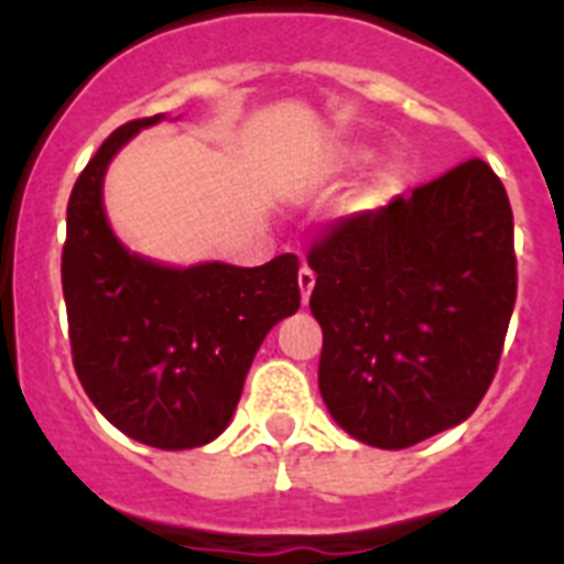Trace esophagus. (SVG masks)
<instances>
[{
  "label": "esophagus",
  "mask_w": 564,
  "mask_h": 564,
  "mask_svg": "<svg viewBox=\"0 0 564 564\" xmlns=\"http://www.w3.org/2000/svg\"><path fill=\"white\" fill-rule=\"evenodd\" d=\"M313 286H316V274H313V269H307V265H301V272H299V290H301V301H304V304L311 301Z\"/></svg>",
  "instance_id": "1"
}]
</instances>
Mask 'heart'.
<instances>
[{
	"label": "heart",
	"instance_id": "b5f03b06",
	"mask_svg": "<svg viewBox=\"0 0 564 564\" xmlns=\"http://www.w3.org/2000/svg\"><path fill=\"white\" fill-rule=\"evenodd\" d=\"M372 159H376V150L367 148V144H351V148H343L334 153V159H330V171H334V174H355V171H360L364 165H369ZM405 180L408 165L402 159H390V162H384V165L376 171V177L369 180L367 204H387L390 197H397L399 192H402Z\"/></svg>",
	"mask_w": 564,
	"mask_h": 564
}]
</instances>
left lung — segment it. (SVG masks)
<instances>
[{
	"instance_id": "1",
	"label": "left lung",
	"mask_w": 564,
	"mask_h": 564,
	"mask_svg": "<svg viewBox=\"0 0 564 564\" xmlns=\"http://www.w3.org/2000/svg\"><path fill=\"white\" fill-rule=\"evenodd\" d=\"M307 263L319 393L343 432L405 449L476 411L518 292L509 195L482 159L343 218Z\"/></svg>"
}]
</instances>
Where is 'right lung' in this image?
<instances>
[{"label":"right lung","mask_w":564,"mask_h":564,"mask_svg":"<svg viewBox=\"0 0 564 564\" xmlns=\"http://www.w3.org/2000/svg\"><path fill=\"white\" fill-rule=\"evenodd\" d=\"M165 115L129 120L73 186L62 286L73 367L97 411L156 449H195L225 432L265 334L299 311V257L167 265L111 230L102 183L120 148Z\"/></svg>","instance_id":"obj_1"}]
</instances>
